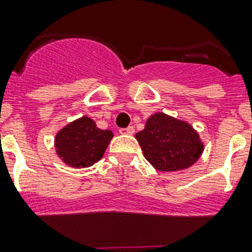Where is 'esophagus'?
Listing matches in <instances>:
<instances>
[{
  "mask_svg": "<svg viewBox=\"0 0 252 252\" xmlns=\"http://www.w3.org/2000/svg\"><path fill=\"white\" fill-rule=\"evenodd\" d=\"M120 134H133L134 133V128L133 126H128V128H120Z\"/></svg>",
  "mask_w": 252,
  "mask_h": 252,
  "instance_id": "1",
  "label": "esophagus"
}]
</instances>
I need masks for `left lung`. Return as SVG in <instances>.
Masks as SVG:
<instances>
[{"label": "left lung", "mask_w": 252, "mask_h": 252, "mask_svg": "<svg viewBox=\"0 0 252 252\" xmlns=\"http://www.w3.org/2000/svg\"><path fill=\"white\" fill-rule=\"evenodd\" d=\"M146 160L161 172L186 169L200 158L204 145L189 123L157 112L136 134Z\"/></svg>", "instance_id": "8db88e82"}]
</instances>
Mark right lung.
Instances as JSON below:
<instances>
[{
    "label": "right lung",
    "mask_w": 252,
    "mask_h": 252,
    "mask_svg": "<svg viewBox=\"0 0 252 252\" xmlns=\"http://www.w3.org/2000/svg\"><path fill=\"white\" fill-rule=\"evenodd\" d=\"M112 137L111 130L99 129L93 119L83 116L57 133L55 151L67 165L85 168L103 157Z\"/></svg>",
    "instance_id": "obj_1"
}]
</instances>
